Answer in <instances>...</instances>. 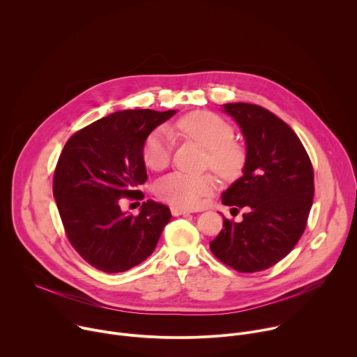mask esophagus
<instances>
[{"label": "esophagus", "instance_id": "obj_1", "mask_svg": "<svg viewBox=\"0 0 357 357\" xmlns=\"http://www.w3.org/2000/svg\"><path fill=\"white\" fill-rule=\"evenodd\" d=\"M171 213H172L174 216H181V215H186V213H189V211H185V209H181V208L172 206V208H171Z\"/></svg>", "mask_w": 357, "mask_h": 357}]
</instances>
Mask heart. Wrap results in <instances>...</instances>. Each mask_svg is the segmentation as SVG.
Segmentation results:
<instances>
[{
	"label": "heart",
	"mask_w": 357,
	"mask_h": 357,
	"mask_svg": "<svg viewBox=\"0 0 357 357\" xmlns=\"http://www.w3.org/2000/svg\"><path fill=\"white\" fill-rule=\"evenodd\" d=\"M175 130L185 138L208 151L206 164L225 179L237 178L245 165L244 148L233 141V127L220 116L199 110L179 119ZM174 138L169 130L158 128L151 132L142 146V160L152 171L164 169L171 161ZM216 188L212 175L192 176L181 172L169 174L155 183V193L176 208L193 209Z\"/></svg>",
	"instance_id": "b5f03b06"
}]
</instances>
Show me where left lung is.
<instances>
[{
    "label": "left lung",
    "instance_id": "1",
    "mask_svg": "<svg viewBox=\"0 0 357 357\" xmlns=\"http://www.w3.org/2000/svg\"><path fill=\"white\" fill-rule=\"evenodd\" d=\"M245 141L243 176L222 193L231 213L244 209L243 220L223 218L211 250L238 273L263 271L294 248L307 227L314 200L311 160L292 128L261 106L223 105Z\"/></svg>",
    "mask_w": 357,
    "mask_h": 357
}]
</instances>
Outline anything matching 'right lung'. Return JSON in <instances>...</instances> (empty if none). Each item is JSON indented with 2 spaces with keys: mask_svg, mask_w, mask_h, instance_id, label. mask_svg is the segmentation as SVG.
I'll return each mask as SVG.
<instances>
[{
  "mask_svg": "<svg viewBox=\"0 0 357 357\" xmlns=\"http://www.w3.org/2000/svg\"><path fill=\"white\" fill-rule=\"evenodd\" d=\"M176 110H123L75 132L54 176L56 206L73 248L94 268L124 273L154 252L171 220L162 203L146 200L137 216L120 209L121 197L146 181L142 146L152 130Z\"/></svg>",
  "mask_w": 357,
  "mask_h": 357,
  "instance_id": "add662e5",
  "label": "right lung"
}]
</instances>
